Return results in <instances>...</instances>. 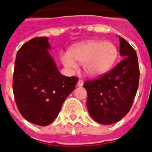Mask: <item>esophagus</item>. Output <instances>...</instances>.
<instances>
[{
	"mask_svg": "<svg viewBox=\"0 0 152 152\" xmlns=\"http://www.w3.org/2000/svg\"><path fill=\"white\" fill-rule=\"evenodd\" d=\"M83 84H84V82H83L82 80H81V79L78 80V82H77V84L78 86H83Z\"/></svg>",
	"mask_w": 152,
	"mask_h": 152,
	"instance_id": "obj_1",
	"label": "esophagus"
}]
</instances>
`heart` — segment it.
Listing matches in <instances>:
<instances>
[{
    "mask_svg": "<svg viewBox=\"0 0 152 152\" xmlns=\"http://www.w3.org/2000/svg\"><path fill=\"white\" fill-rule=\"evenodd\" d=\"M118 56L116 46L111 41L87 40L78 43L61 57L63 65L74 70L82 63L83 72L89 77H98L113 66Z\"/></svg>",
    "mask_w": 152,
    "mask_h": 152,
    "instance_id": "obj_1",
    "label": "heart"
}]
</instances>
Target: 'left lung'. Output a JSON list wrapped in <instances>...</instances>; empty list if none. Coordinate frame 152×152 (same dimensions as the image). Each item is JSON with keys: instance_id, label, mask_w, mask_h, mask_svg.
I'll use <instances>...</instances> for the list:
<instances>
[{"instance_id": "1", "label": "left lung", "mask_w": 152, "mask_h": 152, "mask_svg": "<svg viewBox=\"0 0 152 152\" xmlns=\"http://www.w3.org/2000/svg\"><path fill=\"white\" fill-rule=\"evenodd\" d=\"M120 55L124 58L107 75L85 82L89 115L102 124H112L131 109L138 89L140 70L136 50L119 36Z\"/></svg>"}]
</instances>
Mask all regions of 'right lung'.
<instances>
[{
    "label": "right lung",
    "mask_w": 152,
    "mask_h": 152,
    "mask_svg": "<svg viewBox=\"0 0 152 152\" xmlns=\"http://www.w3.org/2000/svg\"><path fill=\"white\" fill-rule=\"evenodd\" d=\"M48 37L28 41L17 51L13 94L20 114L32 124L47 126L55 121L78 78L58 71L48 50Z\"/></svg>",
    "instance_id": "obj_1"
}]
</instances>
